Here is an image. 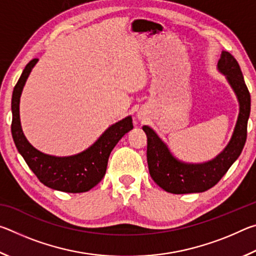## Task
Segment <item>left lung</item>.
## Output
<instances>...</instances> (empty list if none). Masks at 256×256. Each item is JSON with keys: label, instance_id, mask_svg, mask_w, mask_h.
Masks as SVG:
<instances>
[{"label": "left lung", "instance_id": "obj_1", "mask_svg": "<svg viewBox=\"0 0 256 256\" xmlns=\"http://www.w3.org/2000/svg\"><path fill=\"white\" fill-rule=\"evenodd\" d=\"M218 70L226 76L240 102V114L228 146L214 159L203 164H186L177 160L152 128L144 125L148 138L146 160L151 178L166 192L174 194L200 193L211 188L222 178L240 157L248 136L250 94L245 84L240 64L228 52L222 50Z\"/></svg>", "mask_w": 256, "mask_h": 256}]
</instances>
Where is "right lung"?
<instances>
[{
  "mask_svg": "<svg viewBox=\"0 0 256 256\" xmlns=\"http://www.w3.org/2000/svg\"><path fill=\"white\" fill-rule=\"evenodd\" d=\"M38 58H34L26 66L12 94L11 132L14 144L30 170L47 188L68 193L86 192L105 176L112 150L124 134L133 128L132 118L128 116L112 125L90 148L81 154L70 157H55L34 149L21 128L19 104L24 86Z\"/></svg>",
  "mask_w": 256,
  "mask_h": 256,
  "instance_id": "add662e5",
  "label": "right lung"
}]
</instances>
